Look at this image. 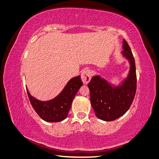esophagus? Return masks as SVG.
<instances>
[{
  "label": "esophagus",
  "mask_w": 159,
  "mask_h": 159,
  "mask_svg": "<svg viewBox=\"0 0 159 159\" xmlns=\"http://www.w3.org/2000/svg\"><path fill=\"white\" fill-rule=\"evenodd\" d=\"M92 78V73L89 70L86 69L82 71L81 73V80L84 84H87L90 81Z\"/></svg>",
  "instance_id": "1"
}]
</instances>
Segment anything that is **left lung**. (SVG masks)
Wrapping results in <instances>:
<instances>
[{"mask_svg":"<svg viewBox=\"0 0 159 159\" xmlns=\"http://www.w3.org/2000/svg\"><path fill=\"white\" fill-rule=\"evenodd\" d=\"M122 54L129 60L130 72L121 86L114 87L100 76H94L88 84L90 101L97 117L104 121L115 120L126 113L136 92L135 60L131 50L123 39Z\"/></svg>","mask_w":159,"mask_h":159,"instance_id":"obj_1","label":"left lung"}]
</instances>
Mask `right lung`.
<instances>
[{"mask_svg":"<svg viewBox=\"0 0 159 159\" xmlns=\"http://www.w3.org/2000/svg\"><path fill=\"white\" fill-rule=\"evenodd\" d=\"M83 85L81 76L72 78L57 97L48 101H40L30 94L27 89L32 107L38 115L46 122H57L67 118L76 93Z\"/></svg>","mask_w":159,"mask_h":159,"instance_id":"right-lung-1","label":"right lung"}]
</instances>
